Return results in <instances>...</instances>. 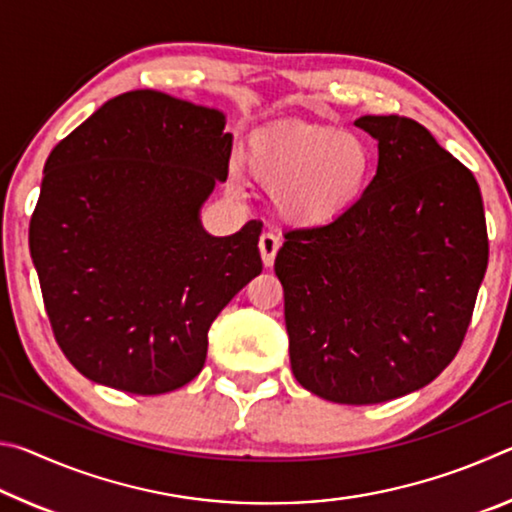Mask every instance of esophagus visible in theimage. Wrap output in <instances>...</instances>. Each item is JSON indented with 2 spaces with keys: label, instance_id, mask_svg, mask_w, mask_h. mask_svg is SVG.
<instances>
[{
  "label": "esophagus",
  "instance_id": "obj_1",
  "mask_svg": "<svg viewBox=\"0 0 512 512\" xmlns=\"http://www.w3.org/2000/svg\"><path fill=\"white\" fill-rule=\"evenodd\" d=\"M277 250H280V239H277L273 232H264V235L259 237V253H262L264 266H273Z\"/></svg>",
  "mask_w": 512,
  "mask_h": 512
}]
</instances>
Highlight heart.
Instances as JSON below:
<instances>
[{
  "label": "heart",
  "mask_w": 512,
  "mask_h": 512,
  "mask_svg": "<svg viewBox=\"0 0 512 512\" xmlns=\"http://www.w3.org/2000/svg\"><path fill=\"white\" fill-rule=\"evenodd\" d=\"M372 167L370 146L332 126L289 124L264 135L250 171L300 223H327L354 203Z\"/></svg>",
  "instance_id": "1"
}]
</instances>
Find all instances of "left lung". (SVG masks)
I'll list each match as a JSON object with an SVG mask.
<instances>
[{
    "mask_svg": "<svg viewBox=\"0 0 512 512\" xmlns=\"http://www.w3.org/2000/svg\"><path fill=\"white\" fill-rule=\"evenodd\" d=\"M379 142L377 173L334 221L284 235L291 370L336 404L427 386L461 350L488 268L479 183L418 121H354Z\"/></svg>",
    "mask_w": 512,
    "mask_h": 512,
    "instance_id": "left-lung-1",
    "label": "left lung"
}]
</instances>
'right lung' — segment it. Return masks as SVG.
Instances as JSON below:
<instances>
[{
	"instance_id": "1",
	"label": "right lung",
	"mask_w": 512,
	"mask_h": 512,
	"mask_svg": "<svg viewBox=\"0 0 512 512\" xmlns=\"http://www.w3.org/2000/svg\"><path fill=\"white\" fill-rule=\"evenodd\" d=\"M219 110L153 90L110 99L45 162L29 248L58 348L97 384L176 391L203 370L219 311L262 273V221L205 235L228 178Z\"/></svg>"
}]
</instances>
